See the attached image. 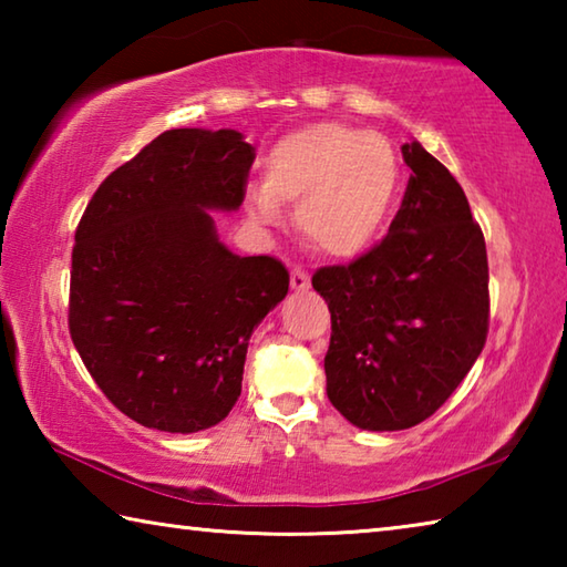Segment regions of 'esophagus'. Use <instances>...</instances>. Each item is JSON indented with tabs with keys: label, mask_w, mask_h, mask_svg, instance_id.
I'll list each match as a JSON object with an SVG mask.
<instances>
[{
	"label": "esophagus",
	"mask_w": 567,
	"mask_h": 567,
	"mask_svg": "<svg viewBox=\"0 0 567 567\" xmlns=\"http://www.w3.org/2000/svg\"><path fill=\"white\" fill-rule=\"evenodd\" d=\"M290 285L295 292H305L307 287H310V277H307V272L300 270V267H295V270L290 272Z\"/></svg>",
	"instance_id": "esophagus-1"
}]
</instances>
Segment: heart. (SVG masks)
Instances as JSON below:
<instances>
[{
  "mask_svg": "<svg viewBox=\"0 0 567 567\" xmlns=\"http://www.w3.org/2000/svg\"><path fill=\"white\" fill-rule=\"evenodd\" d=\"M400 192V157L385 134L342 122H315L277 142L265 159L262 187L245 195L260 225L297 203V233L324 257H358L385 233Z\"/></svg>",
  "mask_w": 567,
  "mask_h": 567,
  "instance_id": "b5f03b06",
  "label": "heart"
}]
</instances>
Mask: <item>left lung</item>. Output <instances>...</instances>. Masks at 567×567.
Masks as SVG:
<instances>
[{"label": "left lung", "mask_w": 567, "mask_h": 567, "mask_svg": "<svg viewBox=\"0 0 567 567\" xmlns=\"http://www.w3.org/2000/svg\"><path fill=\"white\" fill-rule=\"evenodd\" d=\"M388 237L312 275L332 315L328 398L362 430H408L465 380L491 322L483 229L450 169L420 142Z\"/></svg>", "instance_id": "obj_1"}]
</instances>
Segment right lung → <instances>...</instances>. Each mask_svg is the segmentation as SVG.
I'll use <instances>...</instances> for the list:
<instances>
[{
	"mask_svg": "<svg viewBox=\"0 0 567 567\" xmlns=\"http://www.w3.org/2000/svg\"><path fill=\"white\" fill-rule=\"evenodd\" d=\"M255 147L237 130H167L102 182L76 225L70 334L114 408L162 433L217 425L243 392L249 338L285 300L275 257L219 243Z\"/></svg>",
	"mask_w": 567,
	"mask_h": 567,
	"instance_id": "obj_1",
	"label": "right lung"
}]
</instances>
